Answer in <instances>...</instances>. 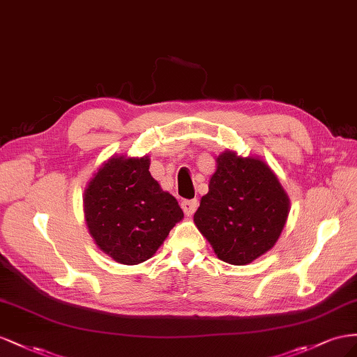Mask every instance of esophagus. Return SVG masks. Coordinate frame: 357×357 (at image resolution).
Listing matches in <instances>:
<instances>
[{
    "label": "esophagus",
    "instance_id": "1",
    "mask_svg": "<svg viewBox=\"0 0 357 357\" xmlns=\"http://www.w3.org/2000/svg\"><path fill=\"white\" fill-rule=\"evenodd\" d=\"M197 205H199V202L196 200V199H191V200H182L181 202V208H182V211L185 212V215H192V213L196 212V209H197Z\"/></svg>",
    "mask_w": 357,
    "mask_h": 357
}]
</instances>
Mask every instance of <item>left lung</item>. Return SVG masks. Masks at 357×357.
<instances>
[{"mask_svg": "<svg viewBox=\"0 0 357 357\" xmlns=\"http://www.w3.org/2000/svg\"><path fill=\"white\" fill-rule=\"evenodd\" d=\"M289 208L287 192L266 162L224 151L195 222L220 260L243 266L275 245Z\"/></svg>", "mask_w": 357, "mask_h": 357, "instance_id": "left-lung-1", "label": "left lung"}]
</instances>
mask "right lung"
<instances>
[{
	"instance_id": "right-lung-1",
	"label": "right lung",
	"mask_w": 357,
	"mask_h": 357,
	"mask_svg": "<svg viewBox=\"0 0 357 357\" xmlns=\"http://www.w3.org/2000/svg\"><path fill=\"white\" fill-rule=\"evenodd\" d=\"M149 165L148 157H112L91 178L84 195L91 236L122 264L151 259L184 218L176 199L151 176Z\"/></svg>"
}]
</instances>
